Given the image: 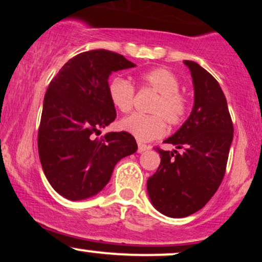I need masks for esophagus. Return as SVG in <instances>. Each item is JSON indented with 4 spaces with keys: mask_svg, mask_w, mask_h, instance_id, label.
<instances>
[{
    "mask_svg": "<svg viewBox=\"0 0 262 262\" xmlns=\"http://www.w3.org/2000/svg\"><path fill=\"white\" fill-rule=\"evenodd\" d=\"M150 148H151L150 145H146V144H143V143H140V141H138V151L139 152L145 151V150H149Z\"/></svg>",
    "mask_w": 262,
    "mask_h": 262,
    "instance_id": "1",
    "label": "esophagus"
}]
</instances>
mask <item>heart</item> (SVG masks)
<instances>
[{
    "label": "heart",
    "instance_id": "obj_1",
    "mask_svg": "<svg viewBox=\"0 0 262 262\" xmlns=\"http://www.w3.org/2000/svg\"><path fill=\"white\" fill-rule=\"evenodd\" d=\"M138 83L143 91L158 93L151 102L149 112L152 114H132L122 119L119 125L124 132L141 141L154 140L166 132L167 124H181L188 112V100L180 90V80L172 71L155 68L144 71L138 76ZM108 96L119 112H130L134 106L135 89L128 80L113 77L108 83Z\"/></svg>",
    "mask_w": 262,
    "mask_h": 262
}]
</instances>
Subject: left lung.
<instances>
[{
	"label": "left lung",
	"mask_w": 262,
	"mask_h": 262,
	"mask_svg": "<svg viewBox=\"0 0 262 262\" xmlns=\"http://www.w3.org/2000/svg\"><path fill=\"white\" fill-rule=\"evenodd\" d=\"M183 62L193 80L194 104L187 121L164 141L182 152L156 146L161 162L146 183L152 206L171 218L193 214L217 192L227 169L234 132L218 81L197 62Z\"/></svg>",
	"instance_id": "1"
}]
</instances>
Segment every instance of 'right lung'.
<instances>
[{
    "label": "right lung",
    "instance_id": "1",
    "mask_svg": "<svg viewBox=\"0 0 262 262\" xmlns=\"http://www.w3.org/2000/svg\"><path fill=\"white\" fill-rule=\"evenodd\" d=\"M134 66L121 54L90 50L69 60L48 86L38 151L45 177L62 197L80 201L97 194L117 162L137 151V141L128 132L95 138L117 116L108 96V77Z\"/></svg>",
    "mask_w": 262,
    "mask_h": 262
}]
</instances>
